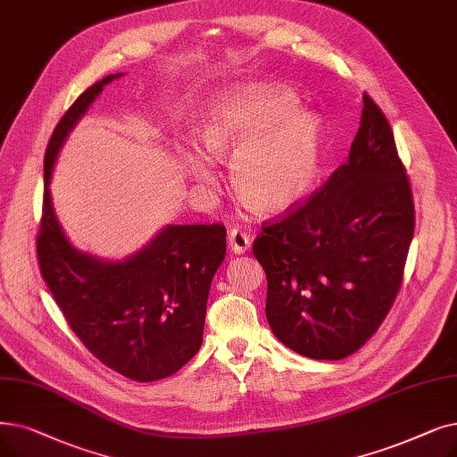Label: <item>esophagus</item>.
Wrapping results in <instances>:
<instances>
[{
	"mask_svg": "<svg viewBox=\"0 0 457 457\" xmlns=\"http://www.w3.org/2000/svg\"><path fill=\"white\" fill-rule=\"evenodd\" d=\"M228 245L233 253H245L250 250V237L241 229H231L228 233Z\"/></svg>",
	"mask_w": 457,
	"mask_h": 457,
	"instance_id": "1",
	"label": "esophagus"
}]
</instances>
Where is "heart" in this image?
<instances>
[{
	"label": "heart",
	"mask_w": 457,
	"mask_h": 457,
	"mask_svg": "<svg viewBox=\"0 0 457 457\" xmlns=\"http://www.w3.org/2000/svg\"><path fill=\"white\" fill-rule=\"evenodd\" d=\"M299 110L296 96L274 84L252 82L218 96L200 123L197 145L177 147V162L197 185L216 183L214 161H229L241 202L260 214H282L312 187L320 162L321 127Z\"/></svg>",
	"instance_id": "b5f03b06"
}]
</instances>
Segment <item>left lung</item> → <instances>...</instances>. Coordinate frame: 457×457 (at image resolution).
Wrapping results in <instances>:
<instances>
[{"label": "left lung", "instance_id": "obj_1", "mask_svg": "<svg viewBox=\"0 0 457 457\" xmlns=\"http://www.w3.org/2000/svg\"><path fill=\"white\" fill-rule=\"evenodd\" d=\"M412 233V195L392 129L364 95L347 162L253 243L272 334L315 361L361 349L398 295Z\"/></svg>", "mask_w": 457, "mask_h": 457}]
</instances>
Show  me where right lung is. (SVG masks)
Segmentation results:
<instances>
[{
	"instance_id": "1",
	"label": "right lung",
	"mask_w": 457,
	"mask_h": 457,
	"mask_svg": "<svg viewBox=\"0 0 457 457\" xmlns=\"http://www.w3.org/2000/svg\"><path fill=\"white\" fill-rule=\"evenodd\" d=\"M110 74L86 89L54 129L45 154L38 265L67 323L104 366L149 383L179 371L200 351L212 276L226 257V228L168 224L123 260L78 250L57 220L50 179L57 153Z\"/></svg>"
}]
</instances>
